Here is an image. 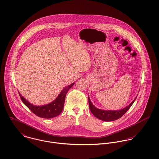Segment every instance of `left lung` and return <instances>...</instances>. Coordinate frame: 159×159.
<instances>
[{
  "mask_svg": "<svg viewBox=\"0 0 159 159\" xmlns=\"http://www.w3.org/2000/svg\"><path fill=\"white\" fill-rule=\"evenodd\" d=\"M136 98L129 106H127L124 109H122L120 110H117V111H105V110H99L95 108L92 105L89 97H88V102H89V109L91 110V113L93 114L97 118L103 121H113L120 118L125 113L129 110L131 106L133 105Z\"/></svg>",
  "mask_w": 159,
  "mask_h": 159,
  "instance_id": "obj_1",
  "label": "left lung"
}]
</instances>
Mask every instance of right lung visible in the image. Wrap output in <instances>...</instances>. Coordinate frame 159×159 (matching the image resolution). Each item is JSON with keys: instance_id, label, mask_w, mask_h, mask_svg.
<instances>
[{"instance_id": "right-lung-1", "label": "right lung", "mask_w": 159, "mask_h": 159, "mask_svg": "<svg viewBox=\"0 0 159 159\" xmlns=\"http://www.w3.org/2000/svg\"><path fill=\"white\" fill-rule=\"evenodd\" d=\"M74 84L75 83H72L65 88L54 101L43 106L33 105L25 100L20 93L19 94L24 104L26 105L33 113L40 117L49 119L56 117L62 113L64 108L66 94Z\"/></svg>"}]
</instances>
